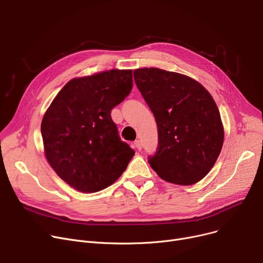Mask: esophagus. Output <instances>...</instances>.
I'll list each match as a JSON object with an SVG mask.
<instances>
[{
	"label": "esophagus",
	"instance_id": "34e87169",
	"mask_svg": "<svg viewBox=\"0 0 263 263\" xmlns=\"http://www.w3.org/2000/svg\"><path fill=\"white\" fill-rule=\"evenodd\" d=\"M134 147L137 149V150H141L142 148H143V145H142V142L141 141H139V140H137V141H135L134 142Z\"/></svg>",
	"mask_w": 263,
	"mask_h": 263
}]
</instances>
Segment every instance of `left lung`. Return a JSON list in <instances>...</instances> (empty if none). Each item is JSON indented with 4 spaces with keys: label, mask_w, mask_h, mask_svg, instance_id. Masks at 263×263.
<instances>
[{
    "label": "left lung",
    "mask_w": 263,
    "mask_h": 263,
    "mask_svg": "<svg viewBox=\"0 0 263 263\" xmlns=\"http://www.w3.org/2000/svg\"><path fill=\"white\" fill-rule=\"evenodd\" d=\"M134 81L151 112L159 145L149 164L163 180L192 185L206 176L222 150L224 127L210 92L187 76L135 69Z\"/></svg>",
    "instance_id": "obj_1"
}]
</instances>
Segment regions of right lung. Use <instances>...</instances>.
<instances>
[{"mask_svg": "<svg viewBox=\"0 0 263 263\" xmlns=\"http://www.w3.org/2000/svg\"><path fill=\"white\" fill-rule=\"evenodd\" d=\"M132 70L112 69L69 81L41 121L45 156L77 191L95 193L113 184L134 150L120 140L110 110L130 93Z\"/></svg>", "mask_w": 263, "mask_h": 263, "instance_id": "obj_1", "label": "right lung"}]
</instances>
